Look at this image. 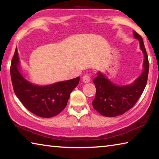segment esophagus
<instances>
[{
  "label": "esophagus",
  "mask_w": 159,
  "mask_h": 159,
  "mask_svg": "<svg viewBox=\"0 0 159 159\" xmlns=\"http://www.w3.org/2000/svg\"><path fill=\"white\" fill-rule=\"evenodd\" d=\"M82 80H83V82L85 83H89L90 81V77L89 75H85V76L83 77Z\"/></svg>",
  "instance_id": "34e87169"
}]
</instances>
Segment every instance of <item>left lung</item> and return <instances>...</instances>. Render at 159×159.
<instances>
[{"label": "left lung", "mask_w": 159, "mask_h": 159, "mask_svg": "<svg viewBox=\"0 0 159 159\" xmlns=\"http://www.w3.org/2000/svg\"><path fill=\"white\" fill-rule=\"evenodd\" d=\"M133 36L138 40L139 48L144 55L143 70L140 76L130 84L119 85L99 71L93 80L96 87V95L93 102V107L104 116H117L128 111L138 102L147 85L149 73L148 56L142 38L134 31Z\"/></svg>", "instance_id": "1"}]
</instances>
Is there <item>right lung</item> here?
Instances as JSON below:
<instances>
[{"label": "right lung", "mask_w": 159, "mask_h": 159, "mask_svg": "<svg viewBox=\"0 0 159 159\" xmlns=\"http://www.w3.org/2000/svg\"><path fill=\"white\" fill-rule=\"evenodd\" d=\"M10 75L17 98L29 111L43 118L55 116L65 108L70 94L80 80L79 76L50 85L34 84L21 74L17 48L11 62Z\"/></svg>", "instance_id": "right-lung-1"}]
</instances>
